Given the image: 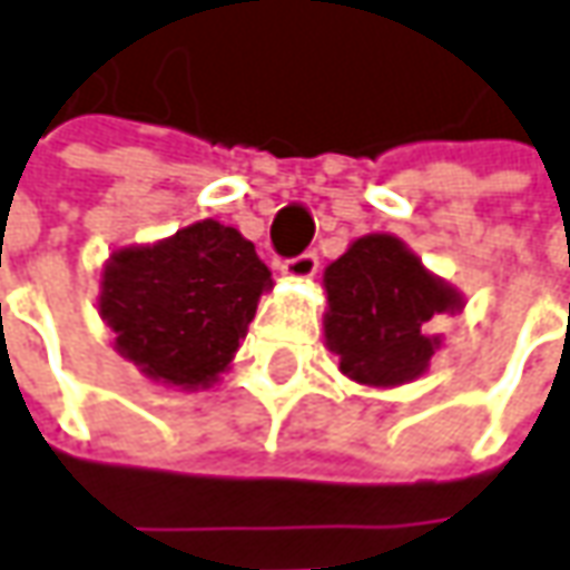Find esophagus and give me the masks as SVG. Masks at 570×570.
Instances as JSON below:
<instances>
[{
	"label": "esophagus",
	"mask_w": 570,
	"mask_h": 570,
	"mask_svg": "<svg viewBox=\"0 0 570 570\" xmlns=\"http://www.w3.org/2000/svg\"><path fill=\"white\" fill-rule=\"evenodd\" d=\"M286 277H296V281H308V277H315L318 274V255L315 252H303V255H293V258H286L284 265H281Z\"/></svg>",
	"instance_id": "esophagus-1"
}]
</instances>
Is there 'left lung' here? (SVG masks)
<instances>
[{"instance_id":"obj_1","label":"left lung","mask_w":570,"mask_h":570,"mask_svg":"<svg viewBox=\"0 0 570 570\" xmlns=\"http://www.w3.org/2000/svg\"><path fill=\"white\" fill-rule=\"evenodd\" d=\"M324 337L341 368L363 384H401L425 372L435 353L429 322L461 308L394 236H363L324 271Z\"/></svg>"}]
</instances>
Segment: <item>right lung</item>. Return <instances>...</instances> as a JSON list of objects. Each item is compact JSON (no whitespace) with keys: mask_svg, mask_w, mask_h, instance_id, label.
Returning a JSON list of instances; mask_svg holds the SVG:
<instances>
[{"mask_svg":"<svg viewBox=\"0 0 570 570\" xmlns=\"http://www.w3.org/2000/svg\"><path fill=\"white\" fill-rule=\"evenodd\" d=\"M267 286L255 246L233 226L202 220L160 246L116 252L100 315L145 375L198 387L229 365Z\"/></svg>","mask_w":570,"mask_h":570,"instance_id":"obj_1","label":"right lung"}]
</instances>
